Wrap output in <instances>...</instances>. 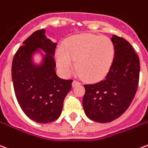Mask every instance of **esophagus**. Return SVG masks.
<instances>
[{"label":"esophagus","mask_w":148,"mask_h":148,"mask_svg":"<svg viewBox=\"0 0 148 148\" xmlns=\"http://www.w3.org/2000/svg\"><path fill=\"white\" fill-rule=\"evenodd\" d=\"M81 82H79L78 81H76V80H74V82H73V83H72V86H77V85H80Z\"/></svg>","instance_id":"1"}]
</instances>
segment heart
I'll return each instance as SVG.
<instances>
[{"instance_id": "obj_1", "label": "heart", "mask_w": 148, "mask_h": 148, "mask_svg": "<svg viewBox=\"0 0 148 148\" xmlns=\"http://www.w3.org/2000/svg\"><path fill=\"white\" fill-rule=\"evenodd\" d=\"M115 55L113 42L109 37L84 33L68 38L62 48L55 51L58 68L66 75L76 69L85 80L97 82L106 77Z\"/></svg>"}]
</instances>
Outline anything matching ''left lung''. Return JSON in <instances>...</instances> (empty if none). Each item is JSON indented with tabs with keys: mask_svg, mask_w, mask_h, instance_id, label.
Instances as JSON below:
<instances>
[{
	"mask_svg": "<svg viewBox=\"0 0 148 148\" xmlns=\"http://www.w3.org/2000/svg\"><path fill=\"white\" fill-rule=\"evenodd\" d=\"M113 62L104 80L84 85V111L90 120L107 123L126 111L136 93L140 79V58L127 40L113 35Z\"/></svg>",
	"mask_w": 148,
	"mask_h": 148,
	"instance_id": "1",
	"label": "left lung"
}]
</instances>
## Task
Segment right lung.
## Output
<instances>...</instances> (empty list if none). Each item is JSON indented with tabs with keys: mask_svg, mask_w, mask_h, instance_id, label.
<instances>
[{
	"mask_svg": "<svg viewBox=\"0 0 148 148\" xmlns=\"http://www.w3.org/2000/svg\"><path fill=\"white\" fill-rule=\"evenodd\" d=\"M57 42L47 38L45 30L35 32L15 54L12 77L15 94L21 109L37 123L47 124L57 120L73 80L58 77L54 55ZM39 49L46 53L42 63L35 65L32 55Z\"/></svg>",
	"mask_w": 148,
	"mask_h": 148,
	"instance_id": "obj_1",
	"label": "right lung"
}]
</instances>
